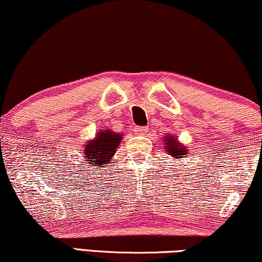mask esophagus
<instances>
[{
    "label": "esophagus",
    "mask_w": 262,
    "mask_h": 262,
    "mask_svg": "<svg viewBox=\"0 0 262 262\" xmlns=\"http://www.w3.org/2000/svg\"><path fill=\"white\" fill-rule=\"evenodd\" d=\"M134 132H135V134L146 135V133L148 132V128H147V127H135Z\"/></svg>",
    "instance_id": "esophagus-1"
}]
</instances>
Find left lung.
Returning a JSON list of instances; mask_svg holds the SVG:
<instances>
[{"label":"left lung","mask_w":262,"mask_h":262,"mask_svg":"<svg viewBox=\"0 0 262 262\" xmlns=\"http://www.w3.org/2000/svg\"><path fill=\"white\" fill-rule=\"evenodd\" d=\"M164 145L165 149H166V154L174 158V159L180 160L182 158L186 157L187 154H190L186 146L180 143L178 138L173 134H167L164 136Z\"/></svg>","instance_id":"left-lung-1"}]
</instances>
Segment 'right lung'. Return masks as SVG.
<instances>
[{"label": "right lung", "instance_id": "right-lung-1", "mask_svg": "<svg viewBox=\"0 0 262 262\" xmlns=\"http://www.w3.org/2000/svg\"><path fill=\"white\" fill-rule=\"evenodd\" d=\"M122 136L112 129L99 130L93 140H88L83 146L82 157L85 164L94 167H105L103 165L112 163Z\"/></svg>", "mask_w": 262, "mask_h": 262}]
</instances>
